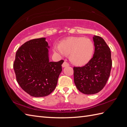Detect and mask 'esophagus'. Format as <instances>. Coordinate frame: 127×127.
<instances>
[{"label":"esophagus","mask_w":127,"mask_h":127,"mask_svg":"<svg viewBox=\"0 0 127 127\" xmlns=\"http://www.w3.org/2000/svg\"><path fill=\"white\" fill-rule=\"evenodd\" d=\"M69 65V64L68 63H67L66 62H64V63H63V64H62V67H63V68H64V67H66V66H68Z\"/></svg>","instance_id":"34e87169"}]
</instances>
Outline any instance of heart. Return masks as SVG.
I'll return each mask as SVG.
<instances>
[{"label": "heart", "mask_w": 127, "mask_h": 127, "mask_svg": "<svg viewBox=\"0 0 127 127\" xmlns=\"http://www.w3.org/2000/svg\"><path fill=\"white\" fill-rule=\"evenodd\" d=\"M54 51L61 56L70 55V60L76 65H82L90 61L94 52L91 40L82 37H72L55 45Z\"/></svg>", "instance_id": "1"}]
</instances>
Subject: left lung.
Here are the masks:
<instances>
[{"mask_svg":"<svg viewBox=\"0 0 127 127\" xmlns=\"http://www.w3.org/2000/svg\"><path fill=\"white\" fill-rule=\"evenodd\" d=\"M95 51L93 58L82 67H74V79L77 90L85 94L99 92L108 80L112 67L111 51L100 36L93 37Z\"/></svg>","mask_w":127,"mask_h":127,"instance_id":"1","label":"left lung"}]
</instances>
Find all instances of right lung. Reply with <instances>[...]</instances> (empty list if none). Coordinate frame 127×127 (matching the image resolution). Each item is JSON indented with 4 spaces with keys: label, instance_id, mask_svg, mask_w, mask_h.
I'll return each instance as SVG.
<instances>
[{
    "label": "right lung",
    "instance_id": "right-lung-1",
    "mask_svg": "<svg viewBox=\"0 0 127 127\" xmlns=\"http://www.w3.org/2000/svg\"><path fill=\"white\" fill-rule=\"evenodd\" d=\"M49 48L46 38L42 37L27 41L16 52L13 63L16 80L32 96L49 95L57 84L64 61L50 62Z\"/></svg>",
    "mask_w": 127,
    "mask_h": 127
}]
</instances>
